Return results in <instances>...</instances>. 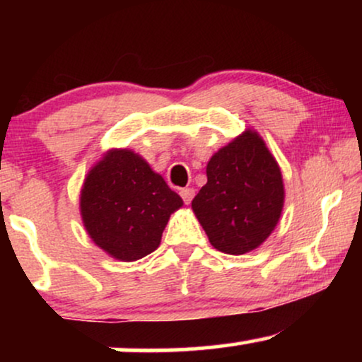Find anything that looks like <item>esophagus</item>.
<instances>
[{
	"mask_svg": "<svg viewBox=\"0 0 362 362\" xmlns=\"http://www.w3.org/2000/svg\"><path fill=\"white\" fill-rule=\"evenodd\" d=\"M180 194L182 197V201H185L186 204H189V202L192 201V197H194V189H192V187H182V189L180 191Z\"/></svg>",
	"mask_w": 362,
	"mask_h": 362,
	"instance_id": "34e87169",
	"label": "esophagus"
}]
</instances>
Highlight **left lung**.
<instances>
[{
    "label": "left lung",
    "mask_w": 362,
    "mask_h": 362,
    "mask_svg": "<svg viewBox=\"0 0 362 362\" xmlns=\"http://www.w3.org/2000/svg\"><path fill=\"white\" fill-rule=\"evenodd\" d=\"M206 175L191 207L211 245L229 255L255 250L285 204L284 176L264 138L247 128L211 156Z\"/></svg>",
    "instance_id": "8db88e82"
}]
</instances>
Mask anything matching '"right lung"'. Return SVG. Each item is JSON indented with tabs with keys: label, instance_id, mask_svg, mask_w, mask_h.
<instances>
[{
	"label": "right lung",
	"instance_id": "1",
	"mask_svg": "<svg viewBox=\"0 0 362 362\" xmlns=\"http://www.w3.org/2000/svg\"><path fill=\"white\" fill-rule=\"evenodd\" d=\"M78 201L88 237L120 262L156 250L171 214L182 207L180 194L128 148L103 153L87 173Z\"/></svg>",
	"mask_w": 362,
	"mask_h": 362
}]
</instances>
